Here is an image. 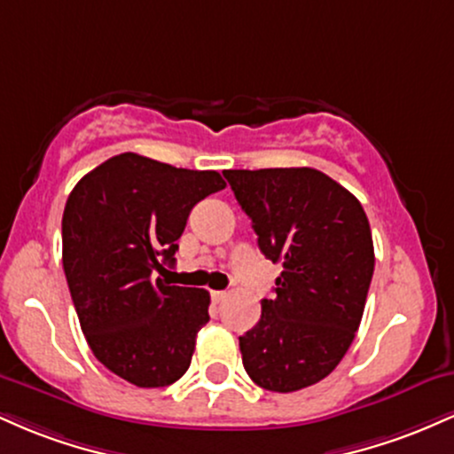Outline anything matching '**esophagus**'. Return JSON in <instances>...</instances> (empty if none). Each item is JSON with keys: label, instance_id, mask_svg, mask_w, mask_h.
I'll use <instances>...</instances> for the list:
<instances>
[{"label": "esophagus", "instance_id": "esophagus-1", "mask_svg": "<svg viewBox=\"0 0 454 454\" xmlns=\"http://www.w3.org/2000/svg\"><path fill=\"white\" fill-rule=\"evenodd\" d=\"M211 299L213 303H223V301L228 299V293H223V290H215V293H211Z\"/></svg>", "mask_w": 454, "mask_h": 454}]
</instances>
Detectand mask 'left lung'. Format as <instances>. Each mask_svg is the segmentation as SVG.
I'll use <instances>...</instances> for the list:
<instances>
[{"mask_svg": "<svg viewBox=\"0 0 454 454\" xmlns=\"http://www.w3.org/2000/svg\"><path fill=\"white\" fill-rule=\"evenodd\" d=\"M252 220L258 247L281 264L275 296L239 337L258 387L293 393L340 364L361 325L373 241L361 202L316 168L223 170Z\"/></svg>", "mask_w": 454, "mask_h": 454, "instance_id": "8db88e82", "label": "left lung"}]
</instances>
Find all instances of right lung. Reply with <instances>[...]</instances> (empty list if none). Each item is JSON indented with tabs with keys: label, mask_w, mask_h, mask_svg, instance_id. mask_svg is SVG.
I'll list each match as a JSON object with an SVG mask.
<instances>
[{
	"label": "right lung",
	"mask_w": 454,
	"mask_h": 454,
	"mask_svg": "<svg viewBox=\"0 0 454 454\" xmlns=\"http://www.w3.org/2000/svg\"><path fill=\"white\" fill-rule=\"evenodd\" d=\"M223 187L215 170L121 153L67 196L61 256L78 322L98 361L134 387H168L190 367L211 296L155 273L175 262L196 202Z\"/></svg>",
	"instance_id": "add662e5"
}]
</instances>
